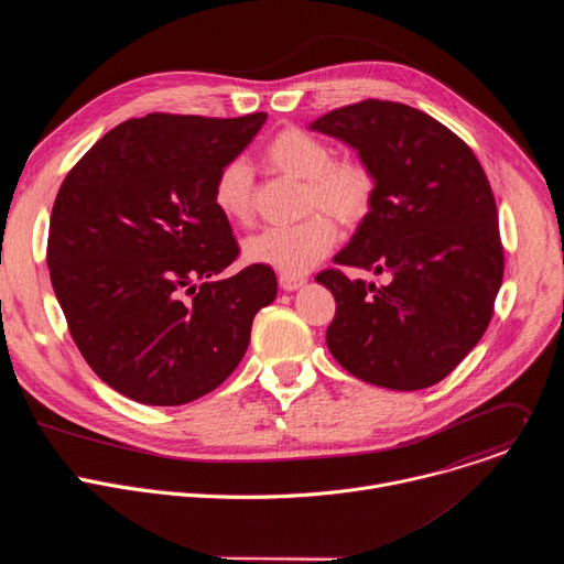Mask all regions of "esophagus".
<instances>
[{
  "label": "esophagus",
  "mask_w": 564,
  "mask_h": 564,
  "mask_svg": "<svg viewBox=\"0 0 564 564\" xmlns=\"http://www.w3.org/2000/svg\"><path fill=\"white\" fill-rule=\"evenodd\" d=\"M279 283H281V288H283L285 292H294V290H299V288L305 283V279H303V276H288V274H281V276H279Z\"/></svg>",
  "instance_id": "esophagus-1"
}]
</instances>
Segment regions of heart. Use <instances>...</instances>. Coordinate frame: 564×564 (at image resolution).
<instances>
[{
    "instance_id": "obj_1",
    "label": "heart",
    "mask_w": 564,
    "mask_h": 564,
    "mask_svg": "<svg viewBox=\"0 0 564 564\" xmlns=\"http://www.w3.org/2000/svg\"><path fill=\"white\" fill-rule=\"evenodd\" d=\"M268 163L303 183L305 209H326L337 220L359 223L375 196L372 174L359 163H333L328 144L314 135L285 129L265 147ZM254 178L246 160H229L214 181V205L229 218L243 223L252 214ZM337 240V225L326 214H310L296 225L268 227L243 243L246 261L268 265L288 276L305 274L318 259H324Z\"/></svg>"
}]
</instances>
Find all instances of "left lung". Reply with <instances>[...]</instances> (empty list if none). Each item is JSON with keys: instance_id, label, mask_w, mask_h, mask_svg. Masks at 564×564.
Instances as JSON below:
<instances>
[{"instance_id": "left-lung-1", "label": "left lung", "mask_w": 564, "mask_h": 564, "mask_svg": "<svg viewBox=\"0 0 564 564\" xmlns=\"http://www.w3.org/2000/svg\"><path fill=\"white\" fill-rule=\"evenodd\" d=\"M310 129L355 149L375 181L368 214L333 261L389 274L386 286L338 268L316 274L337 301L326 344L361 381L429 388L477 346L502 285L487 174L464 140L409 105L364 100Z\"/></svg>"}]
</instances>
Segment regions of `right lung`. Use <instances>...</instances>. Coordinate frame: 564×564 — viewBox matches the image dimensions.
<instances>
[{
    "mask_svg": "<svg viewBox=\"0 0 564 564\" xmlns=\"http://www.w3.org/2000/svg\"><path fill=\"white\" fill-rule=\"evenodd\" d=\"M265 120H127L57 192L46 263L70 337L107 386L140 404L183 406L218 388L276 299L268 265L220 276L238 246L214 205L218 172Z\"/></svg>",
    "mask_w": 564,
    "mask_h": 564,
    "instance_id": "right-lung-1",
    "label": "right lung"
}]
</instances>
